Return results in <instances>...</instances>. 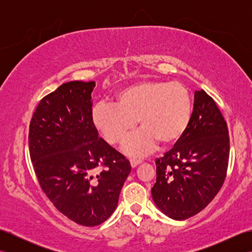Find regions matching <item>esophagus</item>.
<instances>
[{"label": "esophagus", "instance_id": "esophagus-1", "mask_svg": "<svg viewBox=\"0 0 252 252\" xmlns=\"http://www.w3.org/2000/svg\"><path fill=\"white\" fill-rule=\"evenodd\" d=\"M141 162H142V161H141L140 159H134V158L130 159V163H131V165H132V168H135L136 165H138Z\"/></svg>", "mask_w": 252, "mask_h": 252}]
</instances>
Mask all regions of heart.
I'll list each match as a JSON object with an SVG mask.
<instances>
[{
	"label": "heart",
	"instance_id": "heart-1",
	"mask_svg": "<svg viewBox=\"0 0 252 252\" xmlns=\"http://www.w3.org/2000/svg\"><path fill=\"white\" fill-rule=\"evenodd\" d=\"M190 115V95L183 84L147 81L120 91L115 104H96L92 119L110 144L120 143L134 129L137 120L142 130L126 138L122 151L143 156L155 146V142L167 146L180 140L189 125Z\"/></svg>",
	"mask_w": 252,
	"mask_h": 252
}]
</instances>
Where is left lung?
Returning <instances> with one entry per match:
<instances>
[{"instance_id": "obj_1", "label": "left lung", "mask_w": 252, "mask_h": 252, "mask_svg": "<svg viewBox=\"0 0 252 252\" xmlns=\"http://www.w3.org/2000/svg\"><path fill=\"white\" fill-rule=\"evenodd\" d=\"M229 137L216 101L196 91L194 109L184 134L156 159L154 202L173 220H186L205 209L226 178Z\"/></svg>"}]
</instances>
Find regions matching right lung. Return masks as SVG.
Here are the masks:
<instances>
[{
	"instance_id": "1",
	"label": "right lung",
	"mask_w": 252,
	"mask_h": 252,
	"mask_svg": "<svg viewBox=\"0 0 252 252\" xmlns=\"http://www.w3.org/2000/svg\"><path fill=\"white\" fill-rule=\"evenodd\" d=\"M94 87V81L62 84L40 100L29 126L30 158L42 190L63 215L84 226L99 225L112 215L131 172L129 160L98 136Z\"/></svg>"
}]
</instances>
